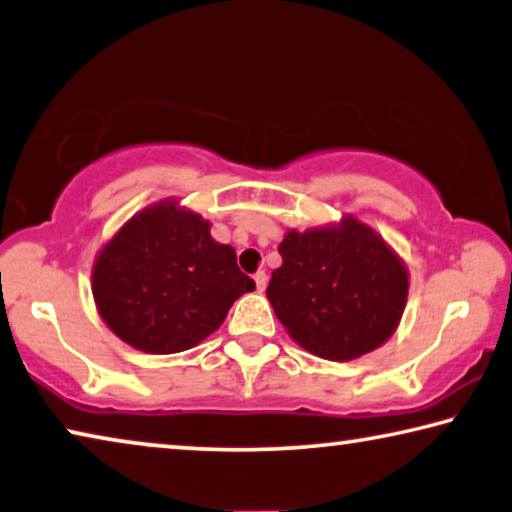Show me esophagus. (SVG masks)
<instances>
[{"label":"esophagus","instance_id":"1","mask_svg":"<svg viewBox=\"0 0 512 512\" xmlns=\"http://www.w3.org/2000/svg\"><path fill=\"white\" fill-rule=\"evenodd\" d=\"M254 281H256V290H265V286H267V274H265V270H258L256 274H254Z\"/></svg>","mask_w":512,"mask_h":512}]
</instances>
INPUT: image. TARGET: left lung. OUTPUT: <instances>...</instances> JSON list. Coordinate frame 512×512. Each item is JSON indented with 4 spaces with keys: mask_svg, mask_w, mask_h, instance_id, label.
<instances>
[{
    "mask_svg": "<svg viewBox=\"0 0 512 512\" xmlns=\"http://www.w3.org/2000/svg\"><path fill=\"white\" fill-rule=\"evenodd\" d=\"M267 300L288 334L322 359L348 361L387 341L407 300V270L380 235L357 219L279 245Z\"/></svg>",
    "mask_w": 512,
    "mask_h": 512,
    "instance_id": "1",
    "label": "left lung"
}]
</instances>
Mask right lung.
I'll return each mask as SVG.
<instances>
[{"label": "right lung", "mask_w": 512, "mask_h": 512, "mask_svg": "<svg viewBox=\"0 0 512 512\" xmlns=\"http://www.w3.org/2000/svg\"><path fill=\"white\" fill-rule=\"evenodd\" d=\"M91 281L109 329L151 355L194 348L256 288L233 247L212 240L210 224L176 201L137 212L102 247Z\"/></svg>", "instance_id": "right-lung-1"}]
</instances>
